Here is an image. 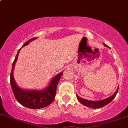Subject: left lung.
I'll return each mask as SVG.
<instances>
[{"label": "left lung", "instance_id": "left-lung-1", "mask_svg": "<svg viewBox=\"0 0 128 128\" xmlns=\"http://www.w3.org/2000/svg\"><path fill=\"white\" fill-rule=\"evenodd\" d=\"M104 46H106V47H109L106 44H103ZM118 90V88L117 90H116V92H115L114 94L113 95H112L110 97L106 98V99L103 100H100V101H95V102H93V101H89L88 100H85L83 99V98L80 97L79 96L76 95L77 99L78 100V101L81 103V104H82L84 106H87V107H89L90 108H94V109H98V108H103L104 106H105L106 105H107L109 104V103L112 102L113 100V99L116 97V94H117Z\"/></svg>", "mask_w": 128, "mask_h": 128}]
</instances>
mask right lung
<instances>
[{
  "instance_id": "1",
  "label": "right lung",
  "mask_w": 128,
  "mask_h": 128,
  "mask_svg": "<svg viewBox=\"0 0 128 128\" xmlns=\"http://www.w3.org/2000/svg\"><path fill=\"white\" fill-rule=\"evenodd\" d=\"M36 38H33L26 41L22 47L26 46L30 41L34 40ZM21 48L18 50L14 61L12 62V70L10 74V84L15 98L20 104L30 109H38L46 107L52 103L54 101L58 83L63 72L60 73L56 75L51 81L48 86L43 90H25L20 89L15 82L13 76V70L14 68L15 63L18 59V54Z\"/></svg>"
}]
</instances>
